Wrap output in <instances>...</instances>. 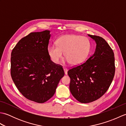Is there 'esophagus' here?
Listing matches in <instances>:
<instances>
[{"mask_svg": "<svg viewBox=\"0 0 126 126\" xmlns=\"http://www.w3.org/2000/svg\"><path fill=\"white\" fill-rule=\"evenodd\" d=\"M63 69H64V73H65V75H67V74H68V73H67V71H68V69H66V68H63Z\"/></svg>", "mask_w": 126, "mask_h": 126, "instance_id": "esophagus-1", "label": "esophagus"}]
</instances>
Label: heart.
Returning a JSON list of instances; mask_svg holds the SVG:
<instances>
[{"instance_id":"obj_1","label":"heart","mask_w":126,"mask_h":126,"mask_svg":"<svg viewBox=\"0 0 126 126\" xmlns=\"http://www.w3.org/2000/svg\"><path fill=\"white\" fill-rule=\"evenodd\" d=\"M56 45L47 47V53L53 63L58 64L64 56L71 65L81 64L89 55L90 42L87 37L77 34H65L60 37L55 42Z\"/></svg>"}]
</instances>
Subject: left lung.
I'll use <instances>...</instances> for the list:
<instances>
[{
  "label": "left lung",
  "instance_id": "1",
  "mask_svg": "<svg viewBox=\"0 0 126 126\" xmlns=\"http://www.w3.org/2000/svg\"><path fill=\"white\" fill-rule=\"evenodd\" d=\"M88 36L96 43L94 53L84 63L69 69V88L74 97L81 103L97 100L106 93L114 79V54L108 43L97 36Z\"/></svg>",
  "mask_w": 126,
  "mask_h": 126
}]
</instances>
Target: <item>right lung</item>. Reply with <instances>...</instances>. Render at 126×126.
<instances>
[{
  "label": "right lung",
  "instance_id": "obj_1",
  "mask_svg": "<svg viewBox=\"0 0 126 126\" xmlns=\"http://www.w3.org/2000/svg\"><path fill=\"white\" fill-rule=\"evenodd\" d=\"M50 31L31 32L21 39L11 57V75L20 93L28 100L42 103L54 95L64 75L62 65L53 63L47 53Z\"/></svg>",
  "mask_w": 126,
  "mask_h": 126
}]
</instances>
